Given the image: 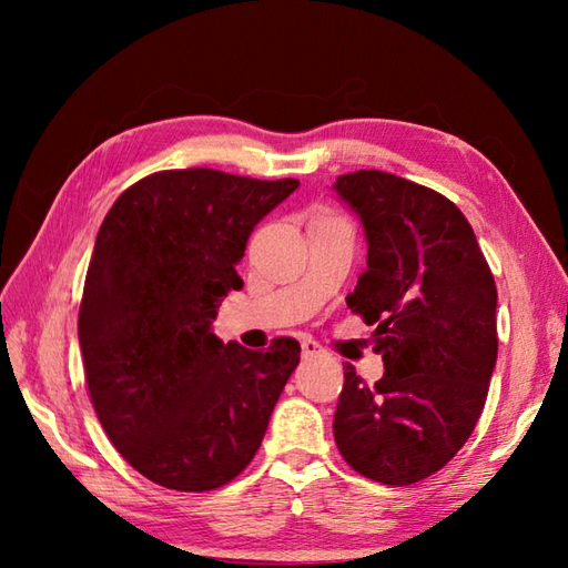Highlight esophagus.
<instances>
[{
    "label": "esophagus",
    "mask_w": 568,
    "mask_h": 568,
    "mask_svg": "<svg viewBox=\"0 0 568 568\" xmlns=\"http://www.w3.org/2000/svg\"><path fill=\"white\" fill-rule=\"evenodd\" d=\"M322 354V346L312 339L303 342V358H312V356H320Z\"/></svg>",
    "instance_id": "1"
}]
</instances>
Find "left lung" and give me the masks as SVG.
Returning <instances> with one entry per match:
<instances>
[{
	"instance_id": "1",
	"label": "left lung",
	"mask_w": 568,
	"mask_h": 568,
	"mask_svg": "<svg viewBox=\"0 0 568 568\" xmlns=\"http://www.w3.org/2000/svg\"><path fill=\"white\" fill-rule=\"evenodd\" d=\"M361 220L366 271L346 297L373 324L385 373L354 366L334 415L344 462L385 486H409L456 456L484 413L498 358V291L468 220L439 192L383 171L339 175Z\"/></svg>"
}]
</instances>
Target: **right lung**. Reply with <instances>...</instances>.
I'll list each match as a JSON object with an SVG mask.
<instances>
[{
  "label": "right lung",
  "mask_w": 568,
  "mask_h": 568,
  "mask_svg": "<svg viewBox=\"0 0 568 568\" xmlns=\"http://www.w3.org/2000/svg\"><path fill=\"white\" fill-rule=\"evenodd\" d=\"M297 180L210 168L161 171L106 212L78 317L90 400L106 437L153 484L214 490L244 470L300 364V344L265 352L212 332L222 300L244 287L236 263Z\"/></svg>",
  "instance_id": "right-lung-1"
}]
</instances>
